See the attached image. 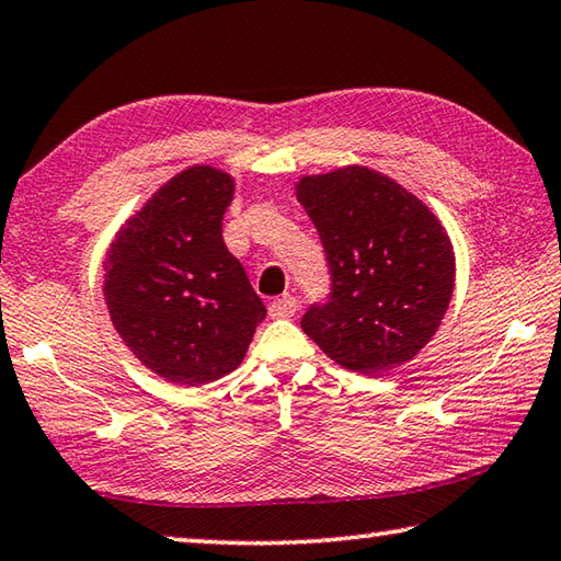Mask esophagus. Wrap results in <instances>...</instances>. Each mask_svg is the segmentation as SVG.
Segmentation results:
<instances>
[{
	"label": "esophagus",
	"instance_id": "obj_1",
	"mask_svg": "<svg viewBox=\"0 0 561 561\" xmlns=\"http://www.w3.org/2000/svg\"><path fill=\"white\" fill-rule=\"evenodd\" d=\"M299 309V301L294 297H282V299H274L270 304V316L272 319H289V316L297 313Z\"/></svg>",
	"mask_w": 561,
	"mask_h": 561
}]
</instances>
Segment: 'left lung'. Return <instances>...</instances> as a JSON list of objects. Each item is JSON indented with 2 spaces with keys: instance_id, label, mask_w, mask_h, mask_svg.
I'll return each mask as SVG.
<instances>
[{
  "instance_id": "left-lung-1",
  "label": "left lung",
  "mask_w": 561,
  "mask_h": 561,
  "mask_svg": "<svg viewBox=\"0 0 561 561\" xmlns=\"http://www.w3.org/2000/svg\"><path fill=\"white\" fill-rule=\"evenodd\" d=\"M297 198L319 230L331 291L301 329L353 373L414 358L439 329L454 291L442 222L400 183L365 167L307 176Z\"/></svg>"
}]
</instances>
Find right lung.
Listing matches in <instances>:
<instances>
[{"label": "right lung", "instance_id": "1", "mask_svg": "<svg viewBox=\"0 0 561 561\" xmlns=\"http://www.w3.org/2000/svg\"><path fill=\"white\" fill-rule=\"evenodd\" d=\"M232 179L181 171L112 242L105 301L131 353L161 378L203 385L236 370L267 309L222 242Z\"/></svg>", "mask_w": 561, "mask_h": 561}]
</instances>
